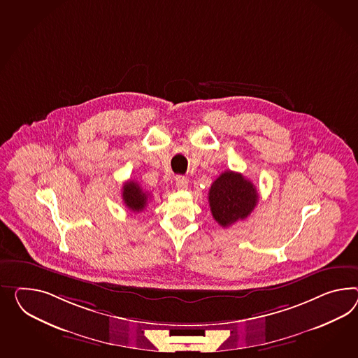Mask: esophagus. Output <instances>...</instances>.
Wrapping results in <instances>:
<instances>
[{"label":"esophagus","mask_w":358,"mask_h":358,"mask_svg":"<svg viewBox=\"0 0 358 358\" xmlns=\"http://www.w3.org/2000/svg\"><path fill=\"white\" fill-rule=\"evenodd\" d=\"M175 184H176V188H178V189H187L188 180H187L185 176H176Z\"/></svg>","instance_id":"esophagus-1"}]
</instances>
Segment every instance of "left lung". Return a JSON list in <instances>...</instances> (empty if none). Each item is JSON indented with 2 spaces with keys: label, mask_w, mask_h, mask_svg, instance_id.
<instances>
[{
  "label": "left lung",
  "mask_w": 358,
  "mask_h": 358,
  "mask_svg": "<svg viewBox=\"0 0 358 358\" xmlns=\"http://www.w3.org/2000/svg\"><path fill=\"white\" fill-rule=\"evenodd\" d=\"M258 202L255 184L234 171H224L209 189V205L213 218L222 227H229L247 218Z\"/></svg>",
  "instance_id": "8db88e82"
}]
</instances>
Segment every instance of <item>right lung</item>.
Listing matches in <instances>:
<instances>
[{
	"instance_id": "1",
	"label": "right lung",
	"mask_w": 358,
	"mask_h": 358,
	"mask_svg": "<svg viewBox=\"0 0 358 358\" xmlns=\"http://www.w3.org/2000/svg\"><path fill=\"white\" fill-rule=\"evenodd\" d=\"M122 197H123L124 205L134 213L144 210V208L147 206L148 201H149V194L144 192L141 189L140 184L134 180H129L124 183L123 191H122Z\"/></svg>"
}]
</instances>
